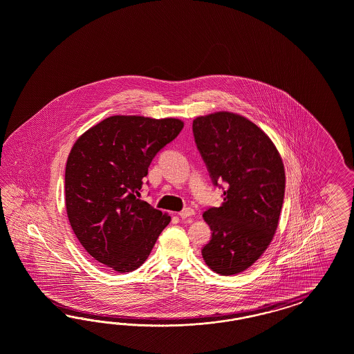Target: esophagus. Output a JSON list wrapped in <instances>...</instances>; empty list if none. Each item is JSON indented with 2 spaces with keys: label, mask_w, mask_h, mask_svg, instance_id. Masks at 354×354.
<instances>
[{
  "label": "esophagus",
  "mask_w": 354,
  "mask_h": 354,
  "mask_svg": "<svg viewBox=\"0 0 354 354\" xmlns=\"http://www.w3.org/2000/svg\"><path fill=\"white\" fill-rule=\"evenodd\" d=\"M179 215H180L182 219H185V218H189V216L194 215V210L191 209V207H185V209H183L182 212L179 213Z\"/></svg>",
  "instance_id": "1"
}]
</instances>
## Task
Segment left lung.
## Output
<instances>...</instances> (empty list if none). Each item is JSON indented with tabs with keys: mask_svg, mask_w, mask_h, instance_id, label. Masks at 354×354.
Masks as SVG:
<instances>
[{
	"mask_svg": "<svg viewBox=\"0 0 354 354\" xmlns=\"http://www.w3.org/2000/svg\"><path fill=\"white\" fill-rule=\"evenodd\" d=\"M193 136L223 203L209 207L212 239L201 249L209 268L235 275L268 249L278 228L286 174L278 150L253 122L219 111L193 120Z\"/></svg>",
	"mask_w": 354,
	"mask_h": 354,
	"instance_id": "8db88e82",
	"label": "left lung"
}]
</instances>
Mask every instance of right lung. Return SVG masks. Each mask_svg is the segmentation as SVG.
<instances>
[{"mask_svg": "<svg viewBox=\"0 0 354 354\" xmlns=\"http://www.w3.org/2000/svg\"><path fill=\"white\" fill-rule=\"evenodd\" d=\"M179 119L114 115L76 140L64 172L66 210L91 257L118 272L140 268L170 215L140 200L157 153L182 131Z\"/></svg>", "mask_w": 354, "mask_h": 354, "instance_id": "1", "label": "right lung"}]
</instances>
